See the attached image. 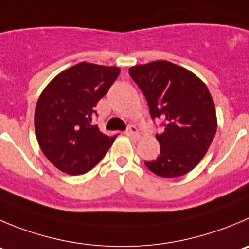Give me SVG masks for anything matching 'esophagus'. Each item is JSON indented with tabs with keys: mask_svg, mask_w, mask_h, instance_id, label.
<instances>
[{
	"mask_svg": "<svg viewBox=\"0 0 249 249\" xmlns=\"http://www.w3.org/2000/svg\"><path fill=\"white\" fill-rule=\"evenodd\" d=\"M126 134L128 137H131V138H133V139H139L138 128H137L134 124H129L128 128H127V131H126Z\"/></svg>",
	"mask_w": 249,
	"mask_h": 249,
	"instance_id": "obj_1",
	"label": "esophagus"
}]
</instances>
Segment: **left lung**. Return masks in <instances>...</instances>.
Segmentation results:
<instances>
[{"mask_svg": "<svg viewBox=\"0 0 249 249\" xmlns=\"http://www.w3.org/2000/svg\"><path fill=\"white\" fill-rule=\"evenodd\" d=\"M148 103L153 120L164 121L156 134L160 155L145 166L165 178L179 177L197 166L217 128L214 100L207 85L186 68L155 61L129 68Z\"/></svg>", "mask_w": 249, "mask_h": 249, "instance_id": "8db88e82", "label": "left lung"}]
</instances>
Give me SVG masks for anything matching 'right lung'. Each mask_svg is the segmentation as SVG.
Here are the masks:
<instances>
[{
	"label": "right lung",
	"mask_w": 249,
	"mask_h": 249,
	"mask_svg": "<svg viewBox=\"0 0 249 249\" xmlns=\"http://www.w3.org/2000/svg\"><path fill=\"white\" fill-rule=\"evenodd\" d=\"M120 71L80 62L56 75L42 90L35 107V134L44 155L65 174L93 169L117 137L100 132L93 118L96 104Z\"/></svg>",
	"instance_id": "add662e5"
}]
</instances>
